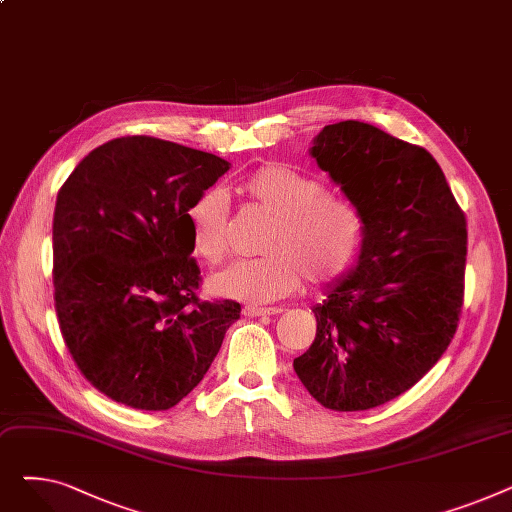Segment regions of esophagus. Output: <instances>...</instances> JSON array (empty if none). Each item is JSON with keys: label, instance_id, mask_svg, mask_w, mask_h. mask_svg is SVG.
<instances>
[{"label": "esophagus", "instance_id": "esophagus-1", "mask_svg": "<svg viewBox=\"0 0 512 512\" xmlns=\"http://www.w3.org/2000/svg\"><path fill=\"white\" fill-rule=\"evenodd\" d=\"M280 311H282L280 307H255V305H247L245 309H242V313H245L247 317H265V315H276Z\"/></svg>", "mask_w": 512, "mask_h": 512}]
</instances>
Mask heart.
Wrapping results in <instances>:
<instances>
[{
  "instance_id": "b5f03b06",
  "label": "heart",
  "mask_w": 512,
  "mask_h": 512,
  "mask_svg": "<svg viewBox=\"0 0 512 512\" xmlns=\"http://www.w3.org/2000/svg\"><path fill=\"white\" fill-rule=\"evenodd\" d=\"M242 193L272 215L261 249L263 257L236 261L209 282L220 297L245 303H270L299 290L303 278L313 286L338 280L355 261L363 240L359 207L330 195L326 184L270 164L242 182ZM228 197L209 186L188 205L184 218L191 247L205 263L218 265L228 255Z\"/></svg>"
}]
</instances>
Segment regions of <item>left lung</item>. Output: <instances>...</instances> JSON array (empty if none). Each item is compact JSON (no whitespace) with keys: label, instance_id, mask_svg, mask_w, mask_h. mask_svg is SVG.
I'll list each match as a JSON object with an SVG mask.
<instances>
[{"label":"left lung","instance_id":"obj_1","mask_svg":"<svg viewBox=\"0 0 512 512\" xmlns=\"http://www.w3.org/2000/svg\"><path fill=\"white\" fill-rule=\"evenodd\" d=\"M317 166L363 215L357 265L313 307L294 371L332 411H367L413 388L444 355L465 297L467 220L438 161L365 122L313 139Z\"/></svg>","mask_w":512,"mask_h":512}]
</instances>
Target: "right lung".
Returning a JSON list of instances; mask_svg holds the SVG:
<instances>
[{"label": "right lung", "instance_id": "right-lung-1", "mask_svg": "<svg viewBox=\"0 0 512 512\" xmlns=\"http://www.w3.org/2000/svg\"><path fill=\"white\" fill-rule=\"evenodd\" d=\"M226 159L153 137L93 149L53 213V288L68 351L107 398L166 411L191 392L240 317L199 301L184 213Z\"/></svg>", "mask_w": 512, "mask_h": 512}]
</instances>
